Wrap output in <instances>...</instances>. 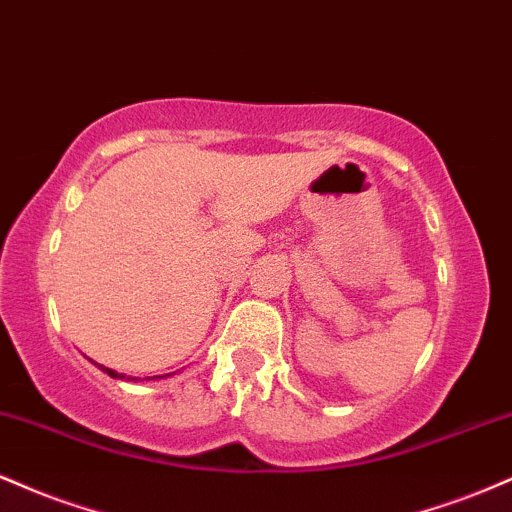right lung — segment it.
<instances>
[{
  "label": "right lung",
  "mask_w": 512,
  "mask_h": 512,
  "mask_svg": "<svg viewBox=\"0 0 512 512\" xmlns=\"http://www.w3.org/2000/svg\"><path fill=\"white\" fill-rule=\"evenodd\" d=\"M98 368H101L103 373H108L110 378H115V380H125V378H127L125 373H117V370H113V368H105V366H98ZM168 375H170V373H168ZM156 378H158V375H156ZM156 378H149V380H156ZM127 380H137V378H127Z\"/></svg>",
  "instance_id": "obj_1"
}]
</instances>
